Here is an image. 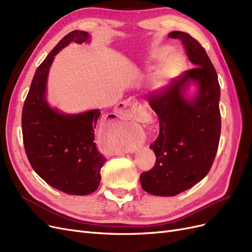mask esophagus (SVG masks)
<instances>
[{"label":"esophagus","instance_id":"esophagus-1","mask_svg":"<svg viewBox=\"0 0 252 252\" xmlns=\"http://www.w3.org/2000/svg\"><path fill=\"white\" fill-rule=\"evenodd\" d=\"M118 108L119 111L127 117H131L139 121L143 119V111L140 104L134 98H129L124 102H120L118 104Z\"/></svg>","mask_w":252,"mask_h":252}]
</instances>
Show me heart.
<instances>
[{
    "label": "heart",
    "instance_id": "1",
    "mask_svg": "<svg viewBox=\"0 0 252 252\" xmlns=\"http://www.w3.org/2000/svg\"><path fill=\"white\" fill-rule=\"evenodd\" d=\"M166 54L167 49L162 48V49L154 51L151 55L152 62H160L164 59L155 76V84L157 87H163L168 84L183 67L184 62L181 56L178 54H173L168 55L165 58Z\"/></svg>",
    "mask_w": 252,
    "mask_h": 252
}]
</instances>
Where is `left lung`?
I'll list each match as a JSON object with an SVG mask.
<instances>
[{
    "label": "left lung",
    "instance_id": "1",
    "mask_svg": "<svg viewBox=\"0 0 252 252\" xmlns=\"http://www.w3.org/2000/svg\"><path fill=\"white\" fill-rule=\"evenodd\" d=\"M168 37L181 40L196 67L145 96L158 115L160 129L150 145L156 155L155 166L140 175V183L143 190L162 197L176 196L208 174L221 135L220 85L207 53L186 32L173 31ZM189 81L197 83L198 93L186 101L183 93Z\"/></svg>",
    "mask_w": 252,
    "mask_h": 252
}]
</instances>
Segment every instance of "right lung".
Returning a JSON list of instances; mask_svg holds the SVG:
<instances>
[{
    "label": "right lung",
    "mask_w": 252,
    "mask_h": 252,
    "mask_svg": "<svg viewBox=\"0 0 252 252\" xmlns=\"http://www.w3.org/2000/svg\"><path fill=\"white\" fill-rule=\"evenodd\" d=\"M88 40V32L80 30L60 40L36 69L22 112L24 148L32 168L52 188L76 196L95 191L100 182L105 158L94 142L100 112L61 114L48 105L45 92L54 56L71 42L82 44Z\"/></svg>",
    "instance_id": "1"
}]
</instances>
